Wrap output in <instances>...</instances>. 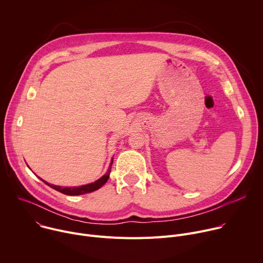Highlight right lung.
Returning <instances> with one entry per match:
<instances>
[{"instance_id":"1","label":"right lung","mask_w":263,"mask_h":263,"mask_svg":"<svg viewBox=\"0 0 263 263\" xmlns=\"http://www.w3.org/2000/svg\"><path fill=\"white\" fill-rule=\"evenodd\" d=\"M111 164H112V161H111ZM110 166H109L107 173L102 178H100L99 180H97L93 183L82 185V186H79V187H61V186H56V185L50 184V183H48V182H46V181H44L42 179L41 180L44 181L47 185H49L50 187H52V189H54L55 191H57L59 193H62V194L67 195V196H79V195L89 194V193H92V192L101 189V187L107 182V180L109 178V175H110V172H111V167Z\"/></svg>"}]
</instances>
